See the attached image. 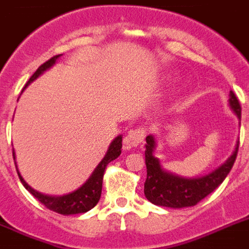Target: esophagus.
I'll list each match as a JSON object with an SVG mask.
<instances>
[{
    "label": "esophagus",
    "mask_w": 249,
    "mask_h": 249,
    "mask_svg": "<svg viewBox=\"0 0 249 249\" xmlns=\"http://www.w3.org/2000/svg\"><path fill=\"white\" fill-rule=\"evenodd\" d=\"M146 129L145 128H136L128 131L127 136L123 139V148L128 150L131 147H136L137 145L142 143L145 140Z\"/></svg>",
    "instance_id": "1"
}]
</instances>
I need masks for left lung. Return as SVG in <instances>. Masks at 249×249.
I'll use <instances>...</instances> for the list:
<instances>
[{"label": "left lung", "instance_id": "1", "mask_svg": "<svg viewBox=\"0 0 249 249\" xmlns=\"http://www.w3.org/2000/svg\"><path fill=\"white\" fill-rule=\"evenodd\" d=\"M229 108L239 121L241 126V106L235 94L231 90L229 93ZM146 167L147 178L145 182V196L148 201L159 207L188 208L196 205L201 199L215 190L224 181L231 167L234 165L235 157L239 147V139L235 143L233 154L213 171L195 178H184L174 174L162 166L161 160L155 156L157 147V140L155 135L146 137Z\"/></svg>", "mask_w": 249, "mask_h": 249}]
</instances>
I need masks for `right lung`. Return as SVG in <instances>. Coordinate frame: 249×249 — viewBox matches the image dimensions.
<instances>
[{
	"label": "right lung",
	"mask_w": 249,
	"mask_h": 249,
	"mask_svg": "<svg viewBox=\"0 0 249 249\" xmlns=\"http://www.w3.org/2000/svg\"><path fill=\"white\" fill-rule=\"evenodd\" d=\"M60 56L61 54L56 55V56H53L50 60H48L46 63L42 64L41 67L37 68V70H36L35 73L33 74V76L30 78L29 82L26 83L25 88H26L27 86H30L34 80L37 79L41 74L45 73L46 70H49L52 67H54L55 63L58 61V59L60 58ZM121 148H122V135H118L117 137H114L113 141L110 142L107 152H106V155H104V157L102 159L101 162L97 165V167L94 169L92 175L89 176L88 180H87L82 186H79V188L75 189L74 191L64 195L42 194L40 191L31 188V186L25 181V179H23L22 175L20 174V170H18V162H16V154H15V150L14 159L16 169H18V178H20L22 185L26 188V190H29L30 193H31L40 203L44 204L48 209L53 210L55 213L63 214V215H73V214L87 213L88 210H90L92 208H94L95 205H97V203H98L99 199H101L104 170H106V166H107L110 161L116 160L117 157L120 156L121 152H122Z\"/></svg>",
	"instance_id": "obj_1"
}]
</instances>
